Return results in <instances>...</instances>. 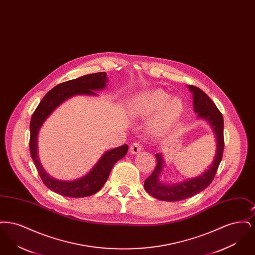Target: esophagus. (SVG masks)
I'll return each mask as SVG.
<instances>
[{"label": "esophagus", "instance_id": "34e87169", "mask_svg": "<svg viewBox=\"0 0 255 255\" xmlns=\"http://www.w3.org/2000/svg\"><path fill=\"white\" fill-rule=\"evenodd\" d=\"M141 150V144L139 142H134L132 145L130 146V153L132 154H138Z\"/></svg>", "mask_w": 255, "mask_h": 255}]
</instances>
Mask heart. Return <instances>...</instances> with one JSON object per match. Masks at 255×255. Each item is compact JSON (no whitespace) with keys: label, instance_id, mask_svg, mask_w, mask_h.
Returning <instances> with one entry per match:
<instances>
[{"label":"heart","instance_id":"b5f03b06","mask_svg":"<svg viewBox=\"0 0 255 255\" xmlns=\"http://www.w3.org/2000/svg\"><path fill=\"white\" fill-rule=\"evenodd\" d=\"M139 111L144 114H152L161 110L156 119L157 128L164 129L177 122L182 116L183 103L179 97L171 98L168 93L161 89H155L142 94L137 98Z\"/></svg>","mask_w":255,"mask_h":255}]
</instances>
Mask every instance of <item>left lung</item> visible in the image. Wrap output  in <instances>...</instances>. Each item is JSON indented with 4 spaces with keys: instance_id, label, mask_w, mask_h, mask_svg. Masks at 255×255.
<instances>
[{
    "instance_id": "8db88e82",
    "label": "left lung",
    "mask_w": 255,
    "mask_h": 255,
    "mask_svg": "<svg viewBox=\"0 0 255 255\" xmlns=\"http://www.w3.org/2000/svg\"><path fill=\"white\" fill-rule=\"evenodd\" d=\"M188 88L193 94L194 111L198 114V118L204 119L206 122H209L214 133L216 134V155L212 164L201 176L179 182L177 184H164L159 181V176L164 166V161L161 154H156L157 166L150 177L146 179L144 188L148 194L161 201L178 202L203 191L213 181L223 157L225 144L223 116L214 102L201 89L192 85L188 86Z\"/></svg>"
}]
</instances>
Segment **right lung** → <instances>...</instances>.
Masks as SVG:
<instances>
[{"instance_id":"add662e5","label":"right lung","mask_w":255,"mask_h":255,"mask_svg":"<svg viewBox=\"0 0 255 255\" xmlns=\"http://www.w3.org/2000/svg\"><path fill=\"white\" fill-rule=\"evenodd\" d=\"M106 73H92L76 79L63 82L55 86L41 100L34 111L30 121V139L29 149L31 158L36 166L39 176L47 187L55 193L72 197L81 198L98 192L104 183L107 182L110 172L115 163L123 158L128 151V145L120 146L103 154L97 164L86 176L75 181H59L51 178L44 170L38 157V133L44 122L49 115L56 109L62 102L76 95L97 96L94 91L102 90L107 83Z\"/></svg>"}]
</instances>
